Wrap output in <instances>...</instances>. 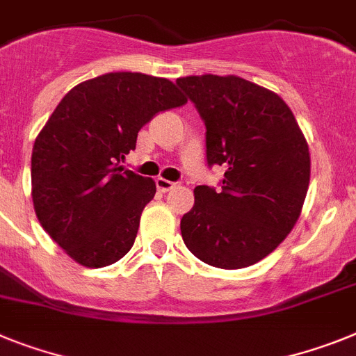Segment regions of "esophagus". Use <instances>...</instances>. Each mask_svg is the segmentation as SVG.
I'll list each match as a JSON object with an SVG mask.
<instances>
[{
	"label": "esophagus",
	"instance_id": "34e87169",
	"mask_svg": "<svg viewBox=\"0 0 356 356\" xmlns=\"http://www.w3.org/2000/svg\"><path fill=\"white\" fill-rule=\"evenodd\" d=\"M172 187H176L175 181H169L165 178H156V189L160 193H167V191H171Z\"/></svg>",
	"mask_w": 356,
	"mask_h": 356
}]
</instances>
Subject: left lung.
<instances>
[{
  "mask_svg": "<svg viewBox=\"0 0 356 356\" xmlns=\"http://www.w3.org/2000/svg\"><path fill=\"white\" fill-rule=\"evenodd\" d=\"M207 133V163L223 165L221 189L198 185L180 221L194 256L216 268L256 265L284 241L309 185L308 142L277 93L236 75L176 79Z\"/></svg>",
  "mask_w": 356,
  "mask_h": 356,
  "instance_id": "obj_1",
  "label": "left lung"
}]
</instances>
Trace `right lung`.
<instances>
[{
	"mask_svg": "<svg viewBox=\"0 0 356 356\" xmlns=\"http://www.w3.org/2000/svg\"><path fill=\"white\" fill-rule=\"evenodd\" d=\"M187 102L169 79L115 72L63 97L32 149V202L41 227L75 263L102 268L135 243L151 178L118 165L142 126Z\"/></svg>",
	"mask_w": 356,
	"mask_h": 356,
	"instance_id": "1",
	"label": "right lung"
}]
</instances>
